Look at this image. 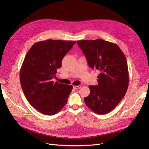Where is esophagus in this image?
Instances as JSON below:
<instances>
[{"instance_id":"1","label":"esophagus","mask_w":149,"mask_h":149,"mask_svg":"<svg viewBox=\"0 0 149 149\" xmlns=\"http://www.w3.org/2000/svg\"><path fill=\"white\" fill-rule=\"evenodd\" d=\"M81 86H74L73 87L74 89H75V90L79 89V88H81Z\"/></svg>"}]
</instances>
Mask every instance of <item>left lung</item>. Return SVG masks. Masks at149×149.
I'll use <instances>...</instances> for the list:
<instances>
[{"label":"left lung","mask_w":149,"mask_h":149,"mask_svg":"<svg viewBox=\"0 0 149 149\" xmlns=\"http://www.w3.org/2000/svg\"><path fill=\"white\" fill-rule=\"evenodd\" d=\"M90 68L100 72L97 86H90V95L84 98L95 113L111 111L125 95L129 76L126 58L119 47L101 39L77 40Z\"/></svg>","instance_id":"left-lung-1"}]
</instances>
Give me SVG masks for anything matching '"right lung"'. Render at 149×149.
Returning a JSON list of instances; mask_svg holds the SVG:
<instances>
[{
	"mask_svg": "<svg viewBox=\"0 0 149 149\" xmlns=\"http://www.w3.org/2000/svg\"><path fill=\"white\" fill-rule=\"evenodd\" d=\"M75 42L52 39L38 42L25 57L20 71L21 87L30 104L42 114L54 115L67 102L72 86L52 79Z\"/></svg>",
	"mask_w": 149,
	"mask_h": 149,
	"instance_id": "right-lung-1",
	"label": "right lung"
}]
</instances>
